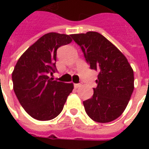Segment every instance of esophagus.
<instances>
[{"mask_svg":"<svg viewBox=\"0 0 149 149\" xmlns=\"http://www.w3.org/2000/svg\"><path fill=\"white\" fill-rule=\"evenodd\" d=\"M82 84H74V88H78V87H79V86H81Z\"/></svg>","mask_w":149,"mask_h":149,"instance_id":"1","label":"esophagus"}]
</instances>
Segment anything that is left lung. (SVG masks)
Returning <instances> with one entry per match:
<instances>
[{
	"mask_svg": "<svg viewBox=\"0 0 149 149\" xmlns=\"http://www.w3.org/2000/svg\"><path fill=\"white\" fill-rule=\"evenodd\" d=\"M71 37L79 45L91 70L98 71L93 95L84 101L87 115L107 123L120 117L134 91V71L122 52L101 34L88 31Z\"/></svg>",
	"mask_w": 149,
	"mask_h": 149,
	"instance_id": "1",
	"label": "left lung"
}]
</instances>
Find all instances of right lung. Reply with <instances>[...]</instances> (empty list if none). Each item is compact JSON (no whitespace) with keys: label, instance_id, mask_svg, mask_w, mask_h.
I'll return each mask as SVG.
<instances>
[{"label":"right lung","instance_id":"obj_1","mask_svg":"<svg viewBox=\"0 0 149 149\" xmlns=\"http://www.w3.org/2000/svg\"><path fill=\"white\" fill-rule=\"evenodd\" d=\"M72 42L71 35L50 32L22 54L12 72L13 88L24 111L38 120H49L61 113L73 84L52 80L57 71L56 51Z\"/></svg>","mask_w":149,"mask_h":149}]
</instances>
